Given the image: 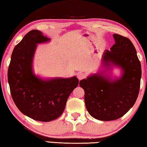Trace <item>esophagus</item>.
I'll list each match as a JSON object with an SVG mask.
<instances>
[{
  "label": "esophagus",
  "mask_w": 147,
  "mask_h": 147,
  "mask_svg": "<svg viewBox=\"0 0 147 147\" xmlns=\"http://www.w3.org/2000/svg\"><path fill=\"white\" fill-rule=\"evenodd\" d=\"M85 77H86V75H85V74L83 73H79L77 74V78L79 80L83 79V78H84Z\"/></svg>",
  "instance_id": "1"
}]
</instances>
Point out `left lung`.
Instances as JSON below:
<instances>
[{
    "instance_id": "1",
    "label": "left lung",
    "mask_w": 147,
    "mask_h": 147,
    "mask_svg": "<svg viewBox=\"0 0 147 147\" xmlns=\"http://www.w3.org/2000/svg\"><path fill=\"white\" fill-rule=\"evenodd\" d=\"M115 44L102 55V69L80 81L84 90L86 108L90 115L100 121L121 117L132 108L139 95L141 65L129 39L113 34ZM113 67L122 74L113 79Z\"/></svg>"
}]
</instances>
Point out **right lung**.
<instances>
[{
	"mask_svg": "<svg viewBox=\"0 0 147 147\" xmlns=\"http://www.w3.org/2000/svg\"><path fill=\"white\" fill-rule=\"evenodd\" d=\"M49 41L39 30L28 32L14 48L8 70L10 93L17 108L28 117L43 122L62 114L68 98L78 84L76 76L43 78L35 74L33 60L37 45Z\"/></svg>",
	"mask_w": 147,
	"mask_h": 147,
	"instance_id": "add662e5",
	"label": "right lung"
}]
</instances>
